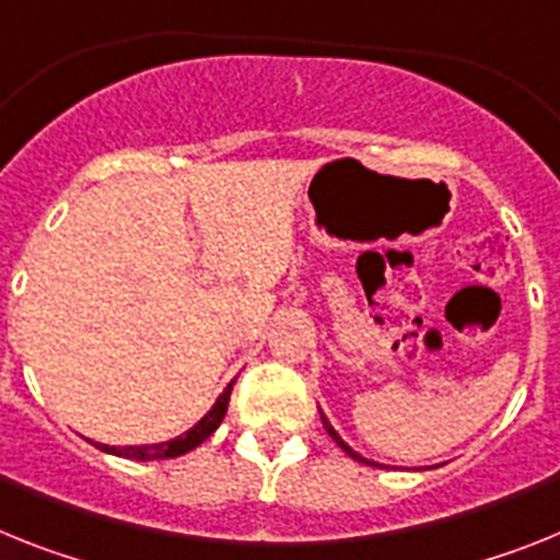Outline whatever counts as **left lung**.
<instances>
[{
    "instance_id": "obj_1",
    "label": "left lung",
    "mask_w": 560,
    "mask_h": 560,
    "mask_svg": "<svg viewBox=\"0 0 560 560\" xmlns=\"http://www.w3.org/2000/svg\"><path fill=\"white\" fill-rule=\"evenodd\" d=\"M318 411H320V408H318ZM320 422H324V428H327V434H329V436H332V440H335V442H338L340 448L347 451V454H349V456H352V459H358V462H366V465H374V462L363 459V456H361V454H358V451H352V448H349V445H347V442L340 440V436H338V431H335V428H332V425H329V420H327V417H324V411H320Z\"/></svg>"
}]
</instances>
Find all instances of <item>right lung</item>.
<instances>
[{"label":"right lung","mask_w":560,"mask_h":560,"mask_svg":"<svg viewBox=\"0 0 560 560\" xmlns=\"http://www.w3.org/2000/svg\"><path fill=\"white\" fill-rule=\"evenodd\" d=\"M231 386L217 397L213 408L208 411L191 431H186L183 436L177 440H168V442H158V445H129V448H115V445H98L101 451L106 454H115V456H126V459H135V462H149V459H174V456H183L188 451H194L199 442H206L208 436L220 428V422L225 420V411H228V402H231Z\"/></svg>","instance_id":"1"}]
</instances>
